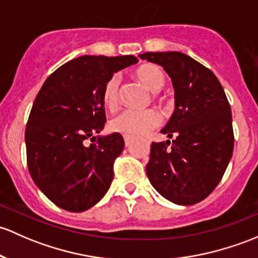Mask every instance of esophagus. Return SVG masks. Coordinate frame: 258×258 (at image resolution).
<instances>
[{"mask_svg":"<svg viewBox=\"0 0 258 258\" xmlns=\"http://www.w3.org/2000/svg\"><path fill=\"white\" fill-rule=\"evenodd\" d=\"M131 143H132V137L124 136V146H126V147H128V146L131 145Z\"/></svg>","mask_w":258,"mask_h":258,"instance_id":"34e87169","label":"esophagus"}]
</instances>
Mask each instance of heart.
<instances>
[{"mask_svg":"<svg viewBox=\"0 0 258 258\" xmlns=\"http://www.w3.org/2000/svg\"><path fill=\"white\" fill-rule=\"evenodd\" d=\"M136 79L142 83L148 90H161L165 84L164 73L159 67L154 64H143L135 70ZM120 97V78L113 75L106 81L102 90V101L107 108L117 106ZM161 123V116L156 110H124L120 115L113 117L110 122V127L113 132L130 137H138L148 134L151 130L156 128Z\"/></svg>","mask_w":258,"mask_h":258,"instance_id":"b5f03b06","label":"heart"}]
</instances>
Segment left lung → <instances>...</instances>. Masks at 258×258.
<instances>
[{"label":"left lung","instance_id":"8db88e82","mask_svg":"<svg viewBox=\"0 0 258 258\" xmlns=\"http://www.w3.org/2000/svg\"><path fill=\"white\" fill-rule=\"evenodd\" d=\"M140 56L163 67L175 100L174 112L161 130L172 142L152 143L147 177L169 202L197 204L216 188L232 157L231 107L215 74L186 54L148 51Z\"/></svg>","mask_w":258,"mask_h":258}]
</instances>
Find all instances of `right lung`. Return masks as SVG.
<instances>
[{
  "label": "right lung",
  "instance_id": "right-lung-1",
  "mask_svg": "<svg viewBox=\"0 0 258 258\" xmlns=\"http://www.w3.org/2000/svg\"><path fill=\"white\" fill-rule=\"evenodd\" d=\"M137 61L134 55H83L40 88L26 127L27 163L36 185L59 208L85 211L107 193L124 141L117 132L99 135L106 122L102 90L115 73ZM89 139L97 142L89 145Z\"/></svg>",
  "mask_w": 258,
  "mask_h": 258
}]
</instances>
